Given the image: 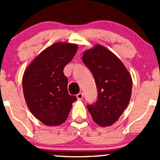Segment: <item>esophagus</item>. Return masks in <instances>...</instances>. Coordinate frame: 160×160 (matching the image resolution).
Here are the masks:
<instances>
[{"instance_id": "obj_1", "label": "esophagus", "mask_w": 160, "mask_h": 160, "mask_svg": "<svg viewBox=\"0 0 160 160\" xmlns=\"http://www.w3.org/2000/svg\"><path fill=\"white\" fill-rule=\"evenodd\" d=\"M77 99H78V100H82V99H83V93H79L77 95Z\"/></svg>"}]
</instances>
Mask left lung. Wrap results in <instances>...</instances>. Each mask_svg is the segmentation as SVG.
<instances>
[{
	"label": "left lung",
	"instance_id": "left-lung-1",
	"mask_svg": "<svg viewBox=\"0 0 160 160\" xmlns=\"http://www.w3.org/2000/svg\"><path fill=\"white\" fill-rule=\"evenodd\" d=\"M82 60L93 73L98 92V101L87 106L88 111L98 125L110 126L129 104L132 77L122 61L101 45L85 51Z\"/></svg>",
	"mask_w": 160,
	"mask_h": 160
}]
</instances>
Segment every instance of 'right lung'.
<instances>
[{
    "mask_svg": "<svg viewBox=\"0 0 160 160\" xmlns=\"http://www.w3.org/2000/svg\"><path fill=\"white\" fill-rule=\"evenodd\" d=\"M77 45L56 42L29 64L22 79L23 93L31 112L44 125L56 126L67 120L77 98L67 90L63 69L72 60Z\"/></svg>",
    "mask_w": 160,
    "mask_h": 160,
    "instance_id": "right-lung-1",
    "label": "right lung"
}]
</instances>
